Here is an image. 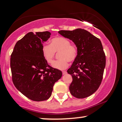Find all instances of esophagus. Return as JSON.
<instances>
[{"instance_id": "34e87169", "label": "esophagus", "mask_w": 122, "mask_h": 122, "mask_svg": "<svg viewBox=\"0 0 122 122\" xmlns=\"http://www.w3.org/2000/svg\"><path fill=\"white\" fill-rule=\"evenodd\" d=\"M62 73H63V75H64V74H66V73H67V72H66V71H62Z\"/></svg>"}]
</instances>
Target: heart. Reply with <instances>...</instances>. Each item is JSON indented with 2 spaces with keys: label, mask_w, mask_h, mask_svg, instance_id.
<instances>
[{
  "label": "heart",
  "mask_w": 122,
  "mask_h": 122,
  "mask_svg": "<svg viewBox=\"0 0 122 122\" xmlns=\"http://www.w3.org/2000/svg\"><path fill=\"white\" fill-rule=\"evenodd\" d=\"M43 56L46 62L51 64L56 53H59L60 59L55 61L53 66L56 69L63 70L68 66V61H74L77 57L78 49L74 44H71L68 39L57 36L51 39V44H44L41 49Z\"/></svg>",
  "instance_id": "heart-1"
}]
</instances>
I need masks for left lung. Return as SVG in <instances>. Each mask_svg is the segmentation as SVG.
Listing matches in <instances>:
<instances>
[{
    "instance_id": "8db88e82",
    "label": "left lung",
    "mask_w": 122,
    "mask_h": 122,
    "mask_svg": "<svg viewBox=\"0 0 122 122\" xmlns=\"http://www.w3.org/2000/svg\"><path fill=\"white\" fill-rule=\"evenodd\" d=\"M58 33L72 41L78 49L77 57L67 71L73 78L70 92L76 98L88 97L96 92L103 79L106 59L101 41L80 28Z\"/></svg>"
}]
</instances>
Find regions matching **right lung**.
Segmentation results:
<instances>
[{
	"instance_id": "obj_1",
	"label": "right lung",
	"mask_w": 122,
	"mask_h": 122,
	"mask_svg": "<svg viewBox=\"0 0 122 122\" xmlns=\"http://www.w3.org/2000/svg\"><path fill=\"white\" fill-rule=\"evenodd\" d=\"M49 31L29 32L15 45L10 58L12 81L16 89L34 101L51 96L53 86L62 72L53 68L43 56V43L50 38Z\"/></svg>"
}]
</instances>
